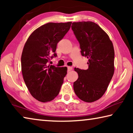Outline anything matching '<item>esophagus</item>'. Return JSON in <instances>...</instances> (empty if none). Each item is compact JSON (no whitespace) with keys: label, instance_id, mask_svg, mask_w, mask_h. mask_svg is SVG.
I'll use <instances>...</instances> for the list:
<instances>
[{"label":"esophagus","instance_id":"esophagus-1","mask_svg":"<svg viewBox=\"0 0 133 133\" xmlns=\"http://www.w3.org/2000/svg\"><path fill=\"white\" fill-rule=\"evenodd\" d=\"M72 69H73V68H72V67H70V66L67 67V71H68V72L70 71Z\"/></svg>","mask_w":133,"mask_h":133}]
</instances>
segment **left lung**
<instances>
[{
  "label": "left lung",
  "mask_w": 133,
  "mask_h": 133,
  "mask_svg": "<svg viewBox=\"0 0 133 133\" xmlns=\"http://www.w3.org/2000/svg\"><path fill=\"white\" fill-rule=\"evenodd\" d=\"M71 29L80 44L81 54L89 59V68H75L78 79L75 93L85 102L98 100L106 91L114 71V50L109 36L93 22L72 23Z\"/></svg>",
  "instance_id": "obj_1"
}]
</instances>
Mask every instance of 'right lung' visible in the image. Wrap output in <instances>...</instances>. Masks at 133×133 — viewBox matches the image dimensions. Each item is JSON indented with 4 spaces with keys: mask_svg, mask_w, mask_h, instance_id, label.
<instances>
[{
    "mask_svg": "<svg viewBox=\"0 0 133 133\" xmlns=\"http://www.w3.org/2000/svg\"><path fill=\"white\" fill-rule=\"evenodd\" d=\"M71 24H45L36 29L24 44L21 57L22 75L31 96L40 102H50L59 93L67 69L49 65V62L57 56V44Z\"/></svg>",
    "mask_w": 133,
    "mask_h": 133,
    "instance_id": "right-lung-1",
    "label": "right lung"
}]
</instances>
